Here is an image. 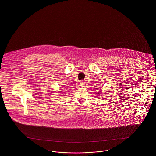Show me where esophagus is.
<instances>
[{"instance_id": "esophagus-1", "label": "esophagus", "mask_w": 156, "mask_h": 156, "mask_svg": "<svg viewBox=\"0 0 156 156\" xmlns=\"http://www.w3.org/2000/svg\"><path fill=\"white\" fill-rule=\"evenodd\" d=\"M80 86H82V87H83V85H84V82L81 81H80Z\"/></svg>"}]
</instances>
